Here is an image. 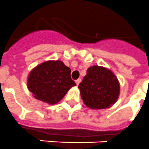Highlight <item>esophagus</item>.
I'll use <instances>...</instances> for the list:
<instances>
[{
	"instance_id": "obj_1",
	"label": "esophagus",
	"mask_w": 149,
	"mask_h": 149,
	"mask_svg": "<svg viewBox=\"0 0 149 149\" xmlns=\"http://www.w3.org/2000/svg\"><path fill=\"white\" fill-rule=\"evenodd\" d=\"M81 78H78V79L76 80V81H75L76 84H77V85H78V84H79L80 82H81Z\"/></svg>"
}]
</instances>
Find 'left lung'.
Listing matches in <instances>:
<instances>
[{"label": "left lung", "instance_id": "1", "mask_svg": "<svg viewBox=\"0 0 149 149\" xmlns=\"http://www.w3.org/2000/svg\"><path fill=\"white\" fill-rule=\"evenodd\" d=\"M84 103L91 109L110 107L117 100L120 83L114 74L104 67L91 66L78 85Z\"/></svg>", "mask_w": 149, "mask_h": 149}]
</instances>
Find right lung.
<instances>
[{
	"instance_id": "obj_1",
	"label": "right lung",
	"mask_w": 149,
	"mask_h": 149,
	"mask_svg": "<svg viewBox=\"0 0 149 149\" xmlns=\"http://www.w3.org/2000/svg\"><path fill=\"white\" fill-rule=\"evenodd\" d=\"M71 69L61 61H47L29 73L27 88L36 99L49 104H57L70 88L75 86Z\"/></svg>"
}]
</instances>
